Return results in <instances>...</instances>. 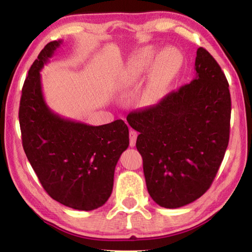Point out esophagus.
Listing matches in <instances>:
<instances>
[{
    "instance_id": "obj_1",
    "label": "esophagus",
    "mask_w": 252,
    "mask_h": 252,
    "mask_svg": "<svg viewBox=\"0 0 252 252\" xmlns=\"http://www.w3.org/2000/svg\"><path fill=\"white\" fill-rule=\"evenodd\" d=\"M129 134H130V147H134L138 133H136V131H134V130H130Z\"/></svg>"
}]
</instances>
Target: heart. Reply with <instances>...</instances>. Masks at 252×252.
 Masks as SVG:
<instances>
[{"label": "heart", "mask_w": 252, "mask_h": 252, "mask_svg": "<svg viewBox=\"0 0 252 252\" xmlns=\"http://www.w3.org/2000/svg\"><path fill=\"white\" fill-rule=\"evenodd\" d=\"M157 53L158 49L155 46H143L132 55L127 67L131 78L138 79L150 67L153 60H155L150 80L143 92V100L148 103H152L160 99L165 87L171 81L180 65V55L176 49L165 48L158 55Z\"/></svg>", "instance_id": "heart-1"}]
</instances>
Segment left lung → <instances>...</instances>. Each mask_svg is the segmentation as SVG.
<instances>
[{
	"mask_svg": "<svg viewBox=\"0 0 252 252\" xmlns=\"http://www.w3.org/2000/svg\"><path fill=\"white\" fill-rule=\"evenodd\" d=\"M195 78L159 103L127 114L140 132L148 192L159 206L176 209L210 188L229 143L231 97L227 78L206 49L197 50Z\"/></svg>",
	"mask_w": 252,
	"mask_h": 252,
	"instance_id": "8db88e82",
	"label": "left lung"
}]
</instances>
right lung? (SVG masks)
<instances>
[{
	"instance_id": "right-lung-1",
	"label": "right lung",
	"mask_w": 252,
	"mask_h": 252,
	"mask_svg": "<svg viewBox=\"0 0 252 252\" xmlns=\"http://www.w3.org/2000/svg\"><path fill=\"white\" fill-rule=\"evenodd\" d=\"M61 43L46 44L25 79L19 110L22 144L51 198L90 211L103 206L112 193L114 169L129 147V129L122 120L99 126L72 121L46 105L40 71Z\"/></svg>"
}]
</instances>
